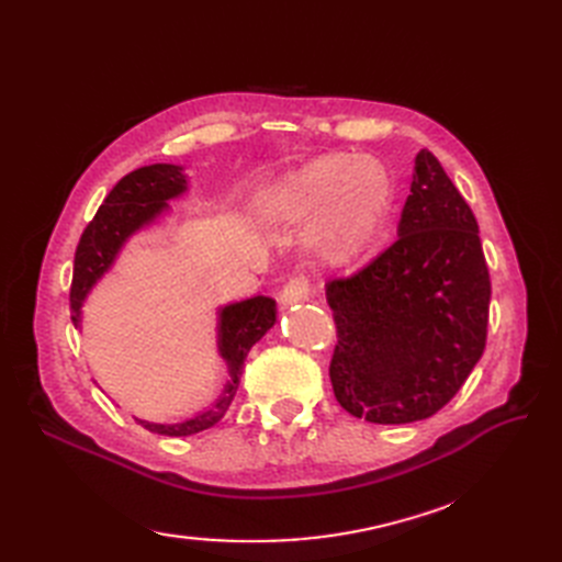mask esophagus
Returning a JSON list of instances; mask_svg holds the SVG:
<instances>
[{
    "instance_id": "obj_1",
    "label": "esophagus",
    "mask_w": 562,
    "mask_h": 562,
    "mask_svg": "<svg viewBox=\"0 0 562 562\" xmlns=\"http://www.w3.org/2000/svg\"><path fill=\"white\" fill-rule=\"evenodd\" d=\"M312 295V288H310V281L304 277H295L288 281L283 285V291L279 295V302L283 304V307H293V304L297 302H307Z\"/></svg>"
}]
</instances>
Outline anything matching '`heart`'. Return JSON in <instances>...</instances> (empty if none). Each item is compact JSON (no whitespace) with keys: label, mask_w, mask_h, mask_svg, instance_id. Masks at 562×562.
<instances>
[{"label":"heart","mask_w":562,"mask_h":562,"mask_svg":"<svg viewBox=\"0 0 562 562\" xmlns=\"http://www.w3.org/2000/svg\"><path fill=\"white\" fill-rule=\"evenodd\" d=\"M394 206V182L372 157L323 155L271 182L260 209L267 223L304 229L314 258L351 265L378 244Z\"/></svg>","instance_id":"obj_1"}]
</instances>
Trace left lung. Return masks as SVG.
I'll list each match as a JSON object with an SVG mask.
<instances>
[{"label": "left lung", "mask_w": 562, "mask_h": 562, "mask_svg": "<svg viewBox=\"0 0 562 562\" xmlns=\"http://www.w3.org/2000/svg\"><path fill=\"white\" fill-rule=\"evenodd\" d=\"M337 326V403L372 424L427 419L481 361L490 274L479 223L443 166L419 149L398 239L326 285Z\"/></svg>", "instance_id": "obj_1"}]
</instances>
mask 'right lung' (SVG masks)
<instances>
[{
  "label": "right lung",
  "mask_w": 562,
  "mask_h": 562,
  "mask_svg": "<svg viewBox=\"0 0 562 562\" xmlns=\"http://www.w3.org/2000/svg\"><path fill=\"white\" fill-rule=\"evenodd\" d=\"M187 192L184 168L176 164H151L143 166L119 180L112 192L105 196L103 206L83 229L77 252H75V274L70 288V312L75 328H81V307L89 297L93 285L112 269L119 252L126 246L133 234L155 225L168 213V201H173ZM277 323V300L267 295H255L241 302L225 304L217 310V353L227 363L229 380L223 394L215 398L209 411L196 413L194 417L159 424L138 419L151 434L161 436H192L211 429L213 424L225 417L232 405L236 389L244 372V361L250 347L265 337V333Z\"/></svg>",
  "instance_id": "right-lung-1"
}]
</instances>
